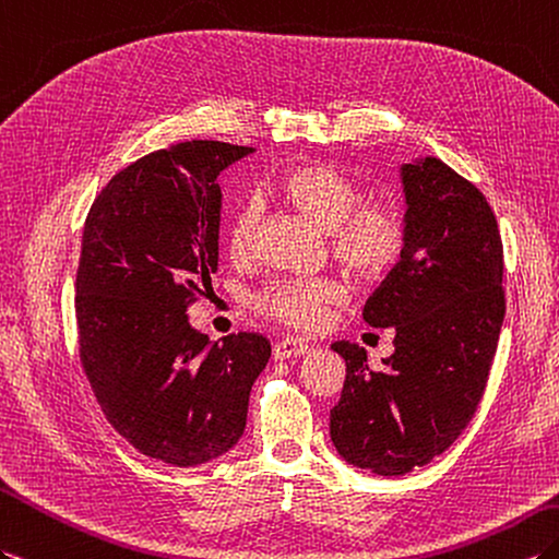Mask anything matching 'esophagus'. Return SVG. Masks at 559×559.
I'll return each mask as SVG.
<instances>
[{
  "instance_id": "34e87169",
  "label": "esophagus",
  "mask_w": 559,
  "mask_h": 559,
  "mask_svg": "<svg viewBox=\"0 0 559 559\" xmlns=\"http://www.w3.org/2000/svg\"><path fill=\"white\" fill-rule=\"evenodd\" d=\"M307 353H309V345L297 341V338H285L274 345V359H278V361L290 359V357H302Z\"/></svg>"
}]
</instances>
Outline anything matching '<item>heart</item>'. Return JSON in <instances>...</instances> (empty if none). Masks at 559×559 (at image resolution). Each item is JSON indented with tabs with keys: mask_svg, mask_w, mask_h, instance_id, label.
Here are the masks:
<instances>
[{
	"mask_svg": "<svg viewBox=\"0 0 559 559\" xmlns=\"http://www.w3.org/2000/svg\"><path fill=\"white\" fill-rule=\"evenodd\" d=\"M283 202L329 230L331 254L349 276L361 283L379 281L397 266L405 254V216L385 202H359L357 186L321 162L295 164L274 180ZM257 202H245L228 226V254L245 262L254 252L259 228ZM345 300V288L333 278L278 281L257 295L254 307L264 317L295 329H319L329 309Z\"/></svg>",
	"mask_w": 559,
	"mask_h": 559,
	"instance_id": "obj_1",
	"label": "heart"
}]
</instances>
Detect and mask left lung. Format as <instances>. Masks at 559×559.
<instances>
[{
	"label": "left lung",
	"instance_id": "1",
	"mask_svg": "<svg viewBox=\"0 0 559 559\" xmlns=\"http://www.w3.org/2000/svg\"><path fill=\"white\" fill-rule=\"evenodd\" d=\"M407 245L365 305L395 329V353L371 369L365 347L333 343L345 383L331 409L338 455L402 476L455 443L484 397L504 319L502 240L484 192L436 157L400 168Z\"/></svg>",
	"mask_w": 559,
	"mask_h": 559
}]
</instances>
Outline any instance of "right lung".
Here are the masks:
<instances>
[{"label": "right lung", "mask_w": 559, "mask_h": 559, "mask_svg": "<svg viewBox=\"0 0 559 559\" xmlns=\"http://www.w3.org/2000/svg\"><path fill=\"white\" fill-rule=\"evenodd\" d=\"M252 147L178 142L126 166L85 218L75 276L81 361L107 421L142 455L198 466L238 443L271 357L259 333L210 343L188 307L218 269V174Z\"/></svg>", "instance_id": "1"}]
</instances>
